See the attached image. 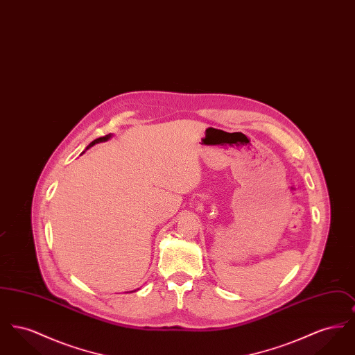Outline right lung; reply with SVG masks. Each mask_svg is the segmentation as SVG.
Segmentation results:
<instances>
[{"mask_svg": "<svg viewBox=\"0 0 355 355\" xmlns=\"http://www.w3.org/2000/svg\"><path fill=\"white\" fill-rule=\"evenodd\" d=\"M110 137H112V135H105V137H100V138H97V139H94V141H93V142H90V144H89V146H87V148H86V149H89V148H92V146H93V145H96V144H100V142H105V141H107V139H109V138H110Z\"/></svg>", "mask_w": 355, "mask_h": 355, "instance_id": "obj_1", "label": "right lung"}]
</instances>
